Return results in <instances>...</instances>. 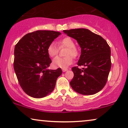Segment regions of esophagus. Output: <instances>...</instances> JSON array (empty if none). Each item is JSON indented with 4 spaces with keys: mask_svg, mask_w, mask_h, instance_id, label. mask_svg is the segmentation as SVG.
<instances>
[{
    "mask_svg": "<svg viewBox=\"0 0 128 128\" xmlns=\"http://www.w3.org/2000/svg\"><path fill=\"white\" fill-rule=\"evenodd\" d=\"M67 70H68L67 68H63V69H62V71L64 72H66V71H67Z\"/></svg>",
    "mask_w": 128,
    "mask_h": 128,
    "instance_id": "obj_1",
    "label": "esophagus"
}]
</instances>
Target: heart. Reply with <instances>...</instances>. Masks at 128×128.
Returning <instances> with one entry per match:
<instances>
[{
  "mask_svg": "<svg viewBox=\"0 0 128 128\" xmlns=\"http://www.w3.org/2000/svg\"><path fill=\"white\" fill-rule=\"evenodd\" d=\"M60 48H67L64 58L57 57L52 62L54 68H66L73 62V58H76L79 55L78 49L75 46L74 42L70 37H64L58 42ZM59 49L54 43H51L47 48V54L50 58H54L58 55Z\"/></svg>",
  "mask_w": 128,
  "mask_h": 128,
  "instance_id": "obj_1",
  "label": "heart"
}]
</instances>
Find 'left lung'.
<instances>
[{
    "label": "left lung",
    "mask_w": 128,
    "mask_h": 128,
    "mask_svg": "<svg viewBox=\"0 0 128 128\" xmlns=\"http://www.w3.org/2000/svg\"><path fill=\"white\" fill-rule=\"evenodd\" d=\"M68 36L77 40L81 47L79 66L72 68L74 77L70 86L75 92L83 95H92L102 90L107 82L111 67V49L106 41L88 29L64 30Z\"/></svg>",
    "instance_id": "left-lung-1"
}]
</instances>
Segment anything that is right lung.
I'll return each mask as SVG.
<instances>
[{"label":"right lung","instance_id":"right-lung-1","mask_svg":"<svg viewBox=\"0 0 128 128\" xmlns=\"http://www.w3.org/2000/svg\"><path fill=\"white\" fill-rule=\"evenodd\" d=\"M60 32L38 30L28 33L14 48V69L21 87L34 98H42L55 88L56 82L62 72L47 69L52 62L47 48Z\"/></svg>","mask_w":128,"mask_h":128}]
</instances>
